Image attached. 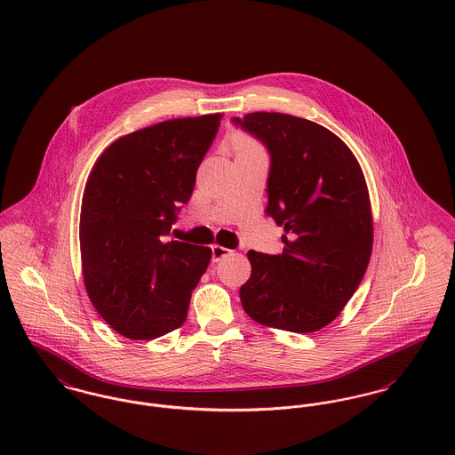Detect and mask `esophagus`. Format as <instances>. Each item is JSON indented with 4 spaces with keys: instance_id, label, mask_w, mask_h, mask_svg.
I'll return each mask as SVG.
<instances>
[{
    "instance_id": "1",
    "label": "esophagus",
    "mask_w": 455,
    "mask_h": 455,
    "mask_svg": "<svg viewBox=\"0 0 455 455\" xmlns=\"http://www.w3.org/2000/svg\"><path fill=\"white\" fill-rule=\"evenodd\" d=\"M212 251H213V261H220L221 258H225V256H228L232 252L230 249H227L223 245H218V243L212 245Z\"/></svg>"
}]
</instances>
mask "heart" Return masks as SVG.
Returning <instances> with one entry per match:
<instances>
[{"label": "heart", "mask_w": 455, "mask_h": 455, "mask_svg": "<svg viewBox=\"0 0 455 455\" xmlns=\"http://www.w3.org/2000/svg\"><path fill=\"white\" fill-rule=\"evenodd\" d=\"M235 148L239 153H251V151H263L252 139L249 137H243V135H237L235 140H234Z\"/></svg>", "instance_id": "obj_1"}]
</instances>
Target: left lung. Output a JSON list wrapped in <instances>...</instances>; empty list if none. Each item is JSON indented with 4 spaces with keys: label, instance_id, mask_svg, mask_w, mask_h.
<instances>
[{
    "label": "left lung",
    "instance_id": "1",
    "mask_svg": "<svg viewBox=\"0 0 455 455\" xmlns=\"http://www.w3.org/2000/svg\"><path fill=\"white\" fill-rule=\"evenodd\" d=\"M235 124L271 155L265 212L285 232L282 254L247 252L242 307L269 328L318 331L342 313L370 265L373 214L363 168L339 135L311 120L256 111Z\"/></svg>",
    "mask_w": 455,
    "mask_h": 455
}]
</instances>
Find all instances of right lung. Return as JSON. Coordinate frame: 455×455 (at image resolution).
I'll use <instances>...</instances> for the list:
<instances>
[{"mask_svg":"<svg viewBox=\"0 0 455 455\" xmlns=\"http://www.w3.org/2000/svg\"><path fill=\"white\" fill-rule=\"evenodd\" d=\"M221 116L164 120L124 135L87 177L79 223L84 285L100 316L127 339H158L188 320L212 249L166 235L192 196Z\"/></svg>","mask_w":455,"mask_h":455,"instance_id":"obj_1","label":"right lung"}]
</instances>
